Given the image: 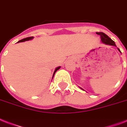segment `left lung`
I'll use <instances>...</instances> for the list:
<instances>
[{
  "label": "left lung",
  "mask_w": 127,
  "mask_h": 127,
  "mask_svg": "<svg viewBox=\"0 0 127 127\" xmlns=\"http://www.w3.org/2000/svg\"><path fill=\"white\" fill-rule=\"evenodd\" d=\"M96 34L101 36V42H103V44H106V45H109V46H116L115 43V42H114L113 40H112L107 35H106L105 33H103V32H96ZM117 49L119 51H120V50L119 48H117ZM80 88H81V87H80ZM81 89L84 91V89H83L82 88H81Z\"/></svg>",
  "instance_id": "8db88e82"
}]
</instances>
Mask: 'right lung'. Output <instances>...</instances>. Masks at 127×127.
<instances>
[{"label":"right lung","mask_w":127,"mask_h":127,"mask_svg":"<svg viewBox=\"0 0 127 127\" xmlns=\"http://www.w3.org/2000/svg\"><path fill=\"white\" fill-rule=\"evenodd\" d=\"M33 38H34V37H33V36H32V37H28V38H24V39H22V40H20V41H18V43H19V42H25V41H28V40H32ZM60 67H61L60 66H59V67H56V69H55V71H54V74H53L52 79H53V77H54V75H55V73H56V72L60 68Z\"/></svg>","instance_id":"1"}]
</instances>
